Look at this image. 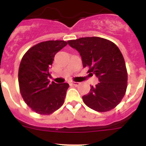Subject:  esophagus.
<instances>
[{"label":"esophagus","mask_w":146,"mask_h":146,"mask_svg":"<svg viewBox=\"0 0 146 146\" xmlns=\"http://www.w3.org/2000/svg\"><path fill=\"white\" fill-rule=\"evenodd\" d=\"M72 84L74 85V86H78L80 85V82H72Z\"/></svg>","instance_id":"esophagus-1"}]
</instances>
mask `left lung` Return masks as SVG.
<instances>
[{"instance_id": "8db88e82", "label": "left lung", "mask_w": 146, "mask_h": 146, "mask_svg": "<svg viewBox=\"0 0 146 146\" xmlns=\"http://www.w3.org/2000/svg\"><path fill=\"white\" fill-rule=\"evenodd\" d=\"M68 43L80 52L83 67L89 74H96L99 82L91 86L82 96L85 104L98 112L111 110L121 102L127 88V71L123 55L110 40L100 37H84Z\"/></svg>"}]
</instances>
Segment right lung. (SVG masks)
Wrapping results in <instances>:
<instances>
[{"mask_svg": "<svg viewBox=\"0 0 146 146\" xmlns=\"http://www.w3.org/2000/svg\"><path fill=\"white\" fill-rule=\"evenodd\" d=\"M62 40L46 41L34 45L23 55L18 81L25 102L35 113L50 115L63 105L69 85L50 82V67L55 54L66 46Z\"/></svg>", "mask_w": 146, "mask_h": 146, "instance_id": "obj_1", "label": "right lung"}]
</instances>
